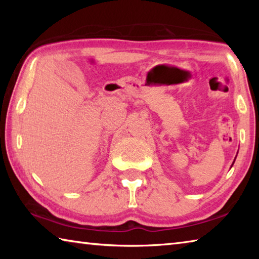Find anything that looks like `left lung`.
Here are the masks:
<instances>
[{"instance_id":"8db88e82","label":"left lung","mask_w":259,"mask_h":259,"mask_svg":"<svg viewBox=\"0 0 259 259\" xmlns=\"http://www.w3.org/2000/svg\"><path fill=\"white\" fill-rule=\"evenodd\" d=\"M235 159H236V157H235ZM235 159H234V161H233V163H232V165H233V164H234V162H235ZM232 165H231V168H232Z\"/></svg>"}]
</instances>
